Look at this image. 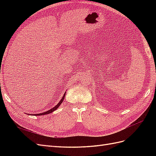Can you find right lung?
Wrapping results in <instances>:
<instances>
[{"label": "right lung", "mask_w": 156, "mask_h": 156, "mask_svg": "<svg viewBox=\"0 0 156 156\" xmlns=\"http://www.w3.org/2000/svg\"><path fill=\"white\" fill-rule=\"evenodd\" d=\"M65 96H66V92H65V93H64V96H63V97H62V100H61L60 101H59V103H58L57 105H56V106H55L53 108H51L50 110H49V111H46V112H42V113H40V114H36V115H34L35 116H41V115H48V114H49V113H51V112H53V111H55V110H56L57 109V108L59 107V106L60 105V104L61 103H62V101H64V98H65Z\"/></svg>", "instance_id": "add662e5"}]
</instances>
